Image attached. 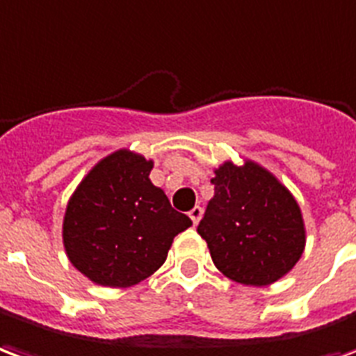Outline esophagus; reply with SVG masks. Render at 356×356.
Segmentation results:
<instances>
[{
    "mask_svg": "<svg viewBox=\"0 0 356 356\" xmlns=\"http://www.w3.org/2000/svg\"><path fill=\"white\" fill-rule=\"evenodd\" d=\"M201 216H203V209H201V207H195V209L189 210V218H191V222H193L195 225L199 224Z\"/></svg>",
    "mask_w": 356,
    "mask_h": 356,
    "instance_id": "obj_1",
    "label": "esophagus"
}]
</instances>
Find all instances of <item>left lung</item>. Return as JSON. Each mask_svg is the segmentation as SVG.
Segmentation results:
<instances>
[{"mask_svg": "<svg viewBox=\"0 0 356 356\" xmlns=\"http://www.w3.org/2000/svg\"><path fill=\"white\" fill-rule=\"evenodd\" d=\"M214 197L197 233L214 266L232 281L266 286L302 258L305 227L292 193L266 168L224 163L212 178Z\"/></svg>", "mask_w": 356, "mask_h": 356, "instance_id": "obj_1", "label": "left lung"}]
</instances>
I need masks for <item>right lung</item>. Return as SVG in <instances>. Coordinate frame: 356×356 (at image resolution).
I'll return each mask as SVG.
<instances>
[{"mask_svg":"<svg viewBox=\"0 0 356 356\" xmlns=\"http://www.w3.org/2000/svg\"><path fill=\"white\" fill-rule=\"evenodd\" d=\"M152 168L138 153L119 149L100 161L70 199L62 227L66 254L96 284L124 288L144 281L191 225L153 186Z\"/></svg>","mask_w":356,"mask_h":356,"instance_id":"1","label":"right lung"}]
</instances>
